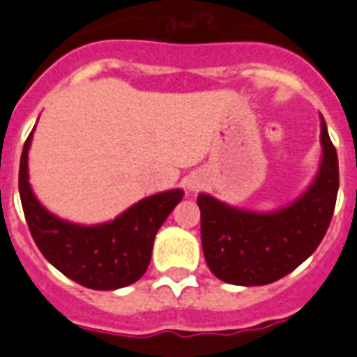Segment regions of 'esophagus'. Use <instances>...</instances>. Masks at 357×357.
<instances>
[{
  "mask_svg": "<svg viewBox=\"0 0 357 357\" xmlns=\"http://www.w3.org/2000/svg\"><path fill=\"white\" fill-rule=\"evenodd\" d=\"M185 187H187L188 192H196L199 188L203 187V179L199 176H190V178L185 181Z\"/></svg>",
  "mask_w": 357,
  "mask_h": 357,
  "instance_id": "obj_1",
  "label": "esophagus"
}]
</instances>
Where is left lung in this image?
<instances>
[{
    "label": "left lung",
    "instance_id": "1",
    "mask_svg": "<svg viewBox=\"0 0 357 357\" xmlns=\"http://www.w3.org/2000/svg\"><path fill=\"white\" fill-rule=\"evenodd\" d=\"M319 119V169L294 202L278 211H247L211 194L197 196L203 254L215 278L230 285H268L298 268L321 243L336 206L340 169L325 119Z\"/></svg>",
    "mask_w": 357,
    "mask_h": 357
}]
</instances>
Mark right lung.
<instances>
[{"label":"right lung","mask_w":357,"mask_h":357,"mask_svg":"<svg viewBox=\"0 0 357 357\" xmlns=\"http://www.w3.org/2000/svg\"><path fill=\"white\" fill-rule=\"evenodd\" d=\"M26 137L20 161V197L36 245L47 261L79 285L116 290L136 283L149 268L152 245L174 206L183 199L181 188L143 197L112 221L79 225L49 212L29 183Z\"/></svg>","instance_id":"add662e5"}]
</instances>
